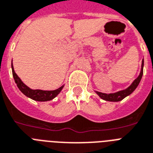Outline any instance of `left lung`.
<instances>
[{
  "label": "left lung",
  "mask_w": 153,
  "mask_h": 153,
  "mask_svg": "<svg viewBox=\"0 0 153 153\" xmlns=\"http://www.w3.org/2000/svg\"><path fill=\"white\" fill-rule=\"evenodd\" d=\"M143 67H144V60L142 61V64H141V70H140V75L138 76V77L137 78L136 80H134V81L132 83V84L129 88H127L125 90L123 91H119L115 93H111V94H105L102 93V92H99V91H96L98 94V96H100L101 99L107 101H111V102H118V101H121L123 100L124 98L128 96L129 95L133 92V91L137 88V87L138 86L139 83H140L141 78H142L143 75Z\"/></svg>",
  "instance_id": "1"
}]
</instances>
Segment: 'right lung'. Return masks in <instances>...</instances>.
<instances>
[{
  "mask_svg": "<svg viewBox=\"0 0 153 153\" xmlns=\"http://www.w3.org/2000/svg\"><path fill=\"white\" fill-rule=\"evenodd\" d=\"M12 70H13V76L15 82L17 84V87L19 88L22 93H24L25 96L35 100V101H41V102L43 101L44 102V101H49V100H53V98H55L60 93V91H62L64 87H60L59 88L53 90V91H43V90H39V89L33 90V89L28 88L26 84H24L23 81L20 80V78L17 76L16 73H15L13 63H12Z\"/></svg>",
  "mask_w": 153,
  "mask_h": 153,
  "instance_id": "obj_1",
  "label": "right lung"
}]
</instances>
